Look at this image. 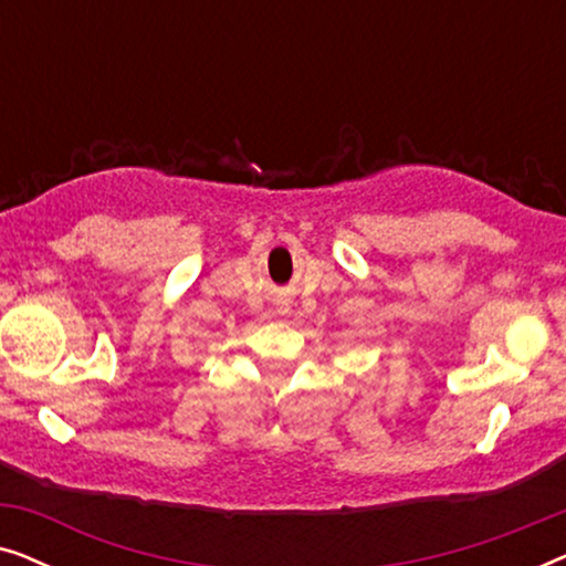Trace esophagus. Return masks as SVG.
Here are the masks:
<instances>
[{"label": "esophagus", "instance_id": "esophagus-1", "mask_svg": "<svg viewBox=\"0 0 566 566\" xmlns=\"http://www.w3.org/2000/svg\"><path fill=\"white\" fill-rule=\"evenodd\" d=\"M281 314H285V308H281Z\"/></svg>", "mask_w": 566, "mask_h": 566}]
</instances>
